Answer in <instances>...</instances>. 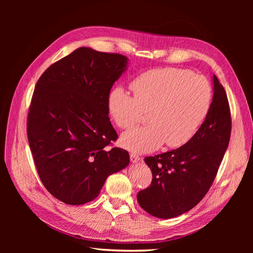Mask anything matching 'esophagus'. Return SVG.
I'll use <instances>...</instances> for the list:
<instances>
[{"mask_svg":"<svg viewBox=\"0 0 253 253\" xmlns=\"http://www.w3.org/2000/svg\"><path fill=\"white\" fill-rule=\"evenodd\" d=\"M130 160H131V162H133V163H138L140 161V157L138 155L134 154V153H131L130 154Z\"/></svg>","mask_w":253,"mask_h":253,"instance_id":"34e87169","label":"esophagus"}]
</instances>
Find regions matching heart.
<instances>
[{"label": "heart", "instance_id": "heart-1", "mask_svg": "<svg viewBox=\"0 0 253 253\" xmlns=\"http://www.w3.org/2000/svg\"><path fill=\"white\" fill-rule=\"evenodd\" d=\"M131 96L123 88H115L108 98V110L121 129H129L148 112L149 125L123 134L124 148L144 153L165 142L170 148L187 143L205 119L211 103L207 79L189 70L164 68L150 70L130 84Z\"/></svg>", "mask_w": 253, "mask_h": 253}]
</instances>
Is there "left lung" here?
<instances>
[{"label":"left lung","mask_w":253,"mask_h":253,"mask_svg":"<svg viewBox=\"0 0 253 253\" xmlns=\"http://www.w3.org/2000/svg\"><path fill=\"white\" fill-rule=\"evenodd\" d=\"M213 98L203 124L182 147L145 157L153 179L137 194L153 216L172 218L191 210L209 191L228 149L232 119L224 88L213 75Z\"/></svg>","instance_id":"1"}]
</instances>
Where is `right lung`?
Returning <instances> with one entry per match:
<instances>
[{"instance_id":"obj_1","label":"right lung","mask_w":253,"mask_h":253,"mask_svg":"<svg viewBox=\"0 0 253 253\" xmlns=\"http://www.w3.org/2000/svg\"><path fill=\"white\" fill-rule=\"evenodd\" d=\"M127 62L118 53L81 47L38 80L26 123L29 143L44 187L65 204L92 201L106 177L129 164L127 151L106 148L118 138L108 98Z\"/></svg>"}]
</instances>
